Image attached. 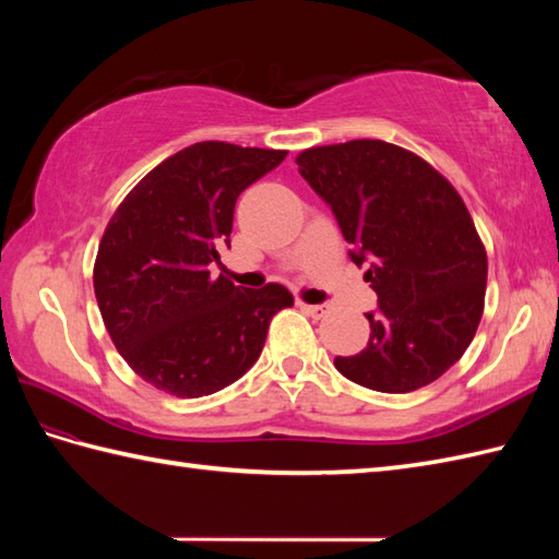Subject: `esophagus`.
<instances>
[{"instance_id":"1","label":"esophagus","mask_w":559,"mask_h":559,"mask_svg":"<svg viewBox=\"0 0 559 559\" xmlns=\"http://www.w3.org/2000/svg\"><path fill=\"white\" fill-rule=\"evenodd\" d=\"M300 307L302 310L310 314V317H314V319H322L329 310H326V305H305V302H300Z\"/></svg>"}]
</instances>
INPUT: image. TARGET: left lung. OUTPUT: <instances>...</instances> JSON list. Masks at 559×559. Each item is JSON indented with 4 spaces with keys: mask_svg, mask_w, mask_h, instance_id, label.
Here are the masks:
<instances>
[{
    "mask_svg": "<svg viewBox=\"0 0 559 559\" xmlns=\"http://www.w3.org/2000/svg\"><path fill=\"white\" fill-rule=\"evenodd\" d=\"M298 170L334 211L377 293L370 341L334 360L384 394L432 384L471 346L485 307L488 254L463 199L413 151L379 139L305 148Z\"/></svg>",
    "mask_w": 559,
    "mask_h": 559,
    "instance_id": "obj_1",
    "label": "left lung"
}]
</instances>
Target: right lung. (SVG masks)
Instances as JSON below:
<instances>
[{"label":"right lung","instance_id":"right-lung-1","mask_svg":"<svg viewBox=\"0 0 559 559\" xmlns=\"http://www.w3.org/2000/svg\"><path fill=\"white\" fill-rule=\"evenodd\" d=\"M288 151L199 141L156 165L117 206L98 245L93 290L124 362L177 399L216 394L264 348L271 319L293 305L278 283L259 290L213 278L230 247L235 201Z\"/></svg>","mask_w":559,"mask_h":559}]
</instances>
